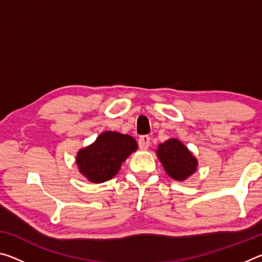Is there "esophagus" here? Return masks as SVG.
<instances>
[{
	"label": "esophagus",
	"mask_w": 262,
	"mask_h": 262,
	"mask_svg": "<svg viewBox=\"0 0 262 262\" xmlns=\"http://www.w3.org/2000/svg\"><path fill=\"white\" fill-rule=\"evenodd\" d=\"M139 145L141 149H148L150 145V137L149 135H142L139 137Z\"/></svg>",
	"instance_id": "34e87169"
}]
</instances>
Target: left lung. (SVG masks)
Returning a JSON list of instances; mask_svg holds the SVG:
<instances>
[{"label": "left lung", "mask_w": 262, "mask_h": 262, "mask_svg": "<svg viewBox=\"0 0 262 262\" xmlns=\"http://www.w3.org/2000/svg\"><path fill=\"white\" fill-rule=\"evenodd\" d=\"M156 155L168 177L184 181L198 168V159L178 139H168L158 145Z\"/></svg>", "instance_id": "1"}]
</instances>
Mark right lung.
I'll list each match as a JSON object with an SVG mask.
<instances>
[{"instance_id":"1","label":"right lung","mask_w":262,"mask_h":262,"mask_svg":"<svg viewBox=\"0 0 262 262\" xmlns=\"http://www.w3.org/2000/svg\"><path fill=\"white\" fill-rule=\"evenodd\" d=\"M136 150L137 143L133 136L106 130L94 143L79 150L76 165L79 173L90 183H105L118 173L122 163Z\"/></svg>"}]
</instances>
